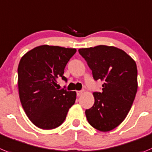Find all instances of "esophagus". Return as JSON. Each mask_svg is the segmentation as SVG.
Returning <instances> with one entry per match:
<instances>
[{"instance_id":"34e87169","label":"esophagus","mask_w":152,"mask_h":152,"mask_svg":"<svg viewBox=\"0 0 152 152\" xmlns=\"http://www.w3.org/2000/svg\"><path fill=\"white\" fill-rule=\"evenodd\" d=\"M83 93V91H76V95H77V96H80Z\"/></svg>"}]
</instances>
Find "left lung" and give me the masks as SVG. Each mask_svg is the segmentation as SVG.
<instances>
[{"instance_id":"1","label":"left lung","mask_w":152,"mask_h":152,"mask_svg":"<svg viewBox=\"0 0 152 152\" xmlns=\"http://www.w3.org/2000/svg\"><path fill=\"white\" fill-rule=\"evenodd\" d=\"M95 80L104 81L102 92H94L95 104L86 110L90 125L108 132L124 120L137 92V66L125 51L113 46L79 49Z\"/></svg>"}]
</instances>
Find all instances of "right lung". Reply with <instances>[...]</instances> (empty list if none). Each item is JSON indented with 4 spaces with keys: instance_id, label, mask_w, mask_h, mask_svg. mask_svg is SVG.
Returning <instances> with one entry per match:
<instances>
[{
    "instance_id": "add662e5",
    "label": "right lung",
    "mask_w": 152,
    "mask_h": 152,
    "mask_svg": "<svg viewBox=\"0 0 152 152\" xmlns=\"http://www.w3.org/2000/svg\"><path fill=\"white\" fill-rule=\"evenodd\" d=\"M76 52L75 48L38 46L23 56L18 66L19 95L22 106L32 124L42 129L59 126L75 103L76 91L56 88L57 79Z\"/></svg>"
}]
</instances>
